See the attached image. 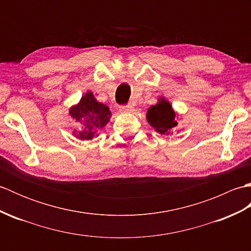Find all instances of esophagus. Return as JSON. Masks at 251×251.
Segmentation results:
<instances>
[{"instance_id": "1", "label": "esophagus", "mask_w": 251, "mask_h": 251, "mask_svg": "<svg viewBox=\"0 0 251 251\" xmlns=\"http://www.w3.org/2000/svg\"><path fill=\"white\" fill-rule=\"evenodd\" d=\"M120 111L121 112H127V113H128V112H134V105H131V104H125V105H121L120 106Z\"/></svg>"}]
</instances>
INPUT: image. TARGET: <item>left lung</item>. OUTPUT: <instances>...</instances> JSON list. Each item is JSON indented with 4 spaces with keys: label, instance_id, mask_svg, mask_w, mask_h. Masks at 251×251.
<instances>
[{
    "label": "left lung",
    "instance_id": "8db88e82",
    "mask_svg": "<svg viewBox=\"0 0 251 251\" xmlns=\"http://www.w3.org/2000/svg\"><path fill=\"white\" fill-rule=\"evenodd\" d=\"M147 120L149 124L154 127L159 134L168 135L178 125V123L176 122V113L172 109V105L164 99L148 110Z\"/></svg>",
    "mask_w": 251,
    "mask_h": 251
}]
</instances>
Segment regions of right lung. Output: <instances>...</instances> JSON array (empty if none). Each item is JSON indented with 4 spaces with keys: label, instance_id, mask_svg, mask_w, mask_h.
<instances>
[{
    "label": "right lung",
    "instance_id": "obj_1",
    "mask_svg": "<svg viewBox=\"0 0 251 251\" xmlns=\"http://www.w3.org/2000/svg\"><path fill=\"white\" fill-rule=\"evenodd\" d=\"M70 114L79 127V139L90 140L103 128L111 117L108 106L98 102L92 93L83 96L79 103L70 110Z\"/></svg>",
    "mask_w": 251,
    "mask_h": 251
}]
</instances>
